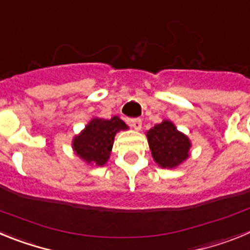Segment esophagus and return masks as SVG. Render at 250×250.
I'll return each mask as SVG.
<instances>
[{"label":"esophagus","mask_w":250,"mask_h":250,"mask_svg":"<svg viewBox=\"0 0 250 250\" xmlns=\"http://www.w3.org/2000/svg\"><path fill=\"white\" fill-rule=\"evenodd\" d=\"M130 126L134 127L135 130H140L141 126H143V121L141 119H132V120H129Z\"/></svg>","instance_id":"34e87169"}]
</instances>
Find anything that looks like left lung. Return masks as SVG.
<instances>
[{
    "label": "left lung",
    "instance_id": "left-lung-1",
    "mask_svg": "<svg viewBox=\"0 0 250 250\" xmlns=\"http://www.w3.org/2000/svg\"><path fill=\"white\" fill-rule=\"evenodd\" d=\"M151 155L161 167L173 169L189 158L191 143L171 121L164 120L146 132Z\"/></svg>",
    "mask_w": 250,
    "mask_h": 250
}]
</instances>
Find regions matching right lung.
I'll list each match as a JSON object with an SVG mask.
<instances>
[{
	"label": "right lung",
	"instance_id": "obj_1",
	"mask_svg": "<svg viewBox=\"0 0 250 250\" xmlns=\"http://www.w3.org/2000/svg\"><path fill=\"white\" fill-rule=\"evenodd\" d=\"M126 129V124L118 116L110 120L95 118L75 136L72 149L87 164L103 167L109 160L116 132Z\"/></svg>",
	"mask_w": 250,
	"mask_h": 250
}]
</instances>
